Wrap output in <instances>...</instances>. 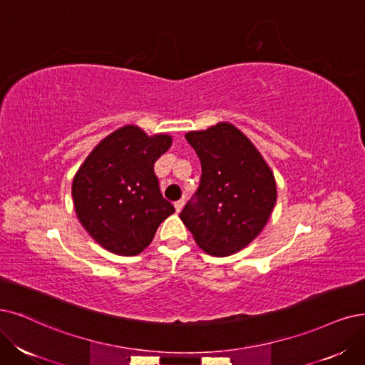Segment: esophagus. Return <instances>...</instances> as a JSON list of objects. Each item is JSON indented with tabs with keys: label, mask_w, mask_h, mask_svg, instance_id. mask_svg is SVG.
<instances>
[{
	"label": "esophagus",
	"mask_w": 365,
	"mask_h": 365,
	"mask_svg": "<svg viewBox=\"0 0 365 365\" xmlns=\"http://www.w3.org/2000/svg\"><path fill=\"white\" fill-rule=\"evenodd\" d=\"M183 206H185V201L183 200H179V201H175V203H174L175 212H180L183 209Z\"/></svg>",
	"instance_id": "obj_1"
}]
</instances>
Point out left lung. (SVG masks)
<instances>
[{"label": "left lung", "instance_id": "1", "mask_svg": "<svg viewBox=\"0 0 365 365\" xmlns=\"http://www.w3.org/2000/svg\"><path fill=\"white\" fill-rule=\"evenodd\" d=\"M201 162V179L180 220L197 245L227 257L250 245L277 203L274 173L254 144L232 123L185 135Z\"/></svg>", "mask_w": 365, "mask_h": 365}]
</instances>
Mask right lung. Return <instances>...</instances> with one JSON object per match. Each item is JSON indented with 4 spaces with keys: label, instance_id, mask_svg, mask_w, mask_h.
<instances>
[{
    "label": "right lung",
    "instance_id": "1",
    "mask_svg": "<svg viewBox=\"0 0 365 365\" xmlns=\"http://www.w3.org/2000/svg\"><path fill=\"white\" fill-rule=\"evenodd\" d=\"M173 140L128 125L108 135L87 156L72 183L79 222L101 247L137 255L150 245L174 206L160 194L155 162Z\"/></svg>",
    "mask_w": 365,
    "mask_h": 365
}]
</instances>
